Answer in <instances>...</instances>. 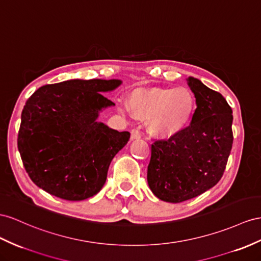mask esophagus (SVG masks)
Instances as JSON below:
<instances>
[{
  "instance_id": "obj_1",
  "label": "esophagus",
  "mask_w": 261,
  "mask_h": 261,
  "mask_svg": "<svg viewBox=\"0 0 261 261\" xmlns=\"http://www.w3.org/2000/svg\"><path fill=\"white\" fill-rule=\"evenodd\" d=\"M140 138H141V133L139 132V130L133 129V130L131 131V140H138V139H140Z\"/></svg>"
}]
</instances>
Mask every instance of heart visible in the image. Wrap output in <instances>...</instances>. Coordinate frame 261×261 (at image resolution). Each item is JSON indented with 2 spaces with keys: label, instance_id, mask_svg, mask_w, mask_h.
<instances>
[{
  "label": "heart",
  "instance_id": "heart-1",
  "mask_svg": "<svg viewBox=\"0 0 261 261\" xmlns=\"http://www.w3.org/2000/svg\"><path fill=\"white\" fill-rule=\"evenodd\" d=\"M128 103L132 116L149 121V132L163 140L174 138L188 128L196 111V99L184 87L136 89Z\"/></svg>",
  "mask_w": 261,
  "mask_h": 261
}]
</instances>
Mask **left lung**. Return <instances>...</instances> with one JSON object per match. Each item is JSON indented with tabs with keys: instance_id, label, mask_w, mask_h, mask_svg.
I'll return each instance as SVG.
<instances>
[{
	"instance_id": "8db88e82",
	"label": "left lung",
	"mask_w": 261,
	"mask_h": 261,
	"mask_svg": "<svg viewBox=\"0 0 261 261\" xmlns=\"http://www.w3.org/2000/svg\"><path fill=\"white\" fill-rule=\"evenodd\" d=\"M188 84L196 98L191 124L179 135L152 144L148 183L153 194L181 203L203 194L223 176L232 146V111L219 92L194 77Z\"/></svg>"
}]
</instances>
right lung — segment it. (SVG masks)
Wrapping results in <instances>:
<instances>
[{
	"instance_id": "1",
	"label": "right lung",
	"mask_w": 261,
	"mask_h": 261,
	"mask_svg": "<svg viewBox=\"0 0 261 261\" xmlns=\"http://www.w3.org/2000/svg\"><path fill=\"white\" fill-rule=\"evenodd\" d=\"M119 79H70L38 88L22 111L17 148L26 172L38 188L66 200L96 195L109 165L130 133L98 121L115 106L102 93Z\"/></svg>"
}]
</instances>
